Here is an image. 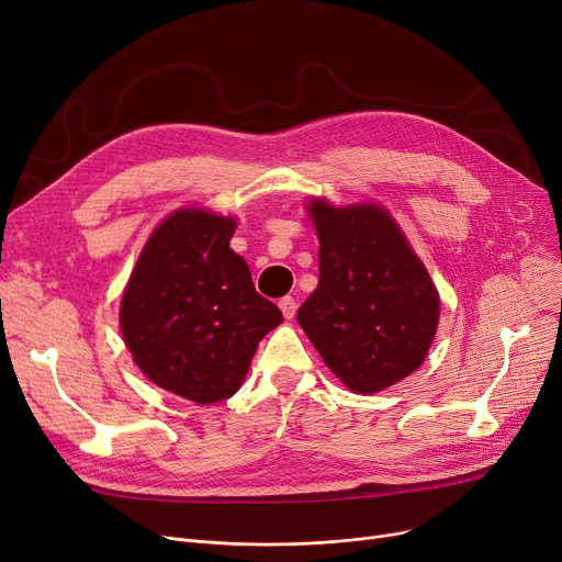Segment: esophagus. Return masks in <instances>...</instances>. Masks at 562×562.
Returning <instances> with one entry per match:
<instances>
[{
	"instance_id": "34e87169",
	"label": "esophagus",
	"mask_w": 562,
	"mask_h": 562,
	"mask_svg": "<svg viewBox=\"0 0 562 562\" xmlns=\"http://www.w3.org/2000/svg\"><path fill=\"white\" fill-rule=\"evenodd\" d=\"M278 305H280V312H282V316H284L286 321H291L293 316H296V307H299V305H296V301H293L291 296H284Z\"/></svg>"
}]
</instances>
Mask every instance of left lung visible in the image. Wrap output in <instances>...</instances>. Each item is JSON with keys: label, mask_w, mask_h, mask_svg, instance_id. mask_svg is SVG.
<instances>
[{"label": "left lung", "mask_w": 562, "mask_h": 562, "mask_svg": "<svg viewBox=\"0 0 562 562\" xmlns=\"http://www.w3.org/2000/svg\"><path fill=\"white\" fill-rule=\"evenodd\" d=\"M318 284L299 323L326 367L356 394L415 373L439 326V291L385 204L310 198Z\"/></svg>", "instance_id": "obj_1"}]
</instances>
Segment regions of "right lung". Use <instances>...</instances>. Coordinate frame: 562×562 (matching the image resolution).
Segmentation results:
<instances>
[{
    "mask_svg": "<svg viewBox=\"0 0 562 562\" xmlns=\"http://www.w3.org/2000/svg\"><path fill=\"white\" fill-rule=\"evenodd\" d=\"M234 216L180 206L147 236L121 299L132 360L157 387L210 405L241 390L259 341L282 323L229 248Z\"/></svg>",
    "mask_w": 562,
    "mask_h": 562,
    "instance_id": "obj_1",
    "label": "right lung"
}]
</instances>
